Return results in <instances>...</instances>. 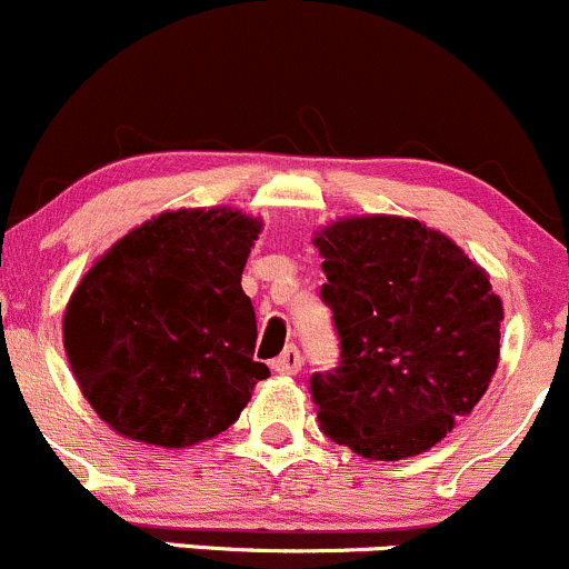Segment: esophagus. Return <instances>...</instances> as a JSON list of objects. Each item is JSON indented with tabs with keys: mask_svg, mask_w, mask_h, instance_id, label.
I'll list each match as a JSON object with an SVG mask.
<instances>
[{
	"mask_svg": "<svg viewBox=\"0 0 569 569\" xmlns=\"http://www.w3.org/2000/svg\"><path fill=\"white\" fill-rule=\"evenodd\" d=\"M301 365H303V359H301V353H298L296 346H287L284 351L273 359V370L282 376L298 373V370H301Z\"/></svg>",
	"mask_w": 569,
	"mask_h": 569,
	"instance_id": "34e87169",
	"label": "esophagus"
}]
</instances>
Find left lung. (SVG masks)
<instances>
[{"instance_id": "obj_1", "label": "left lung", "mask_w": 569, "mask_h": 569, "mask_svg": "<svg viewBox=\"0 0 569 569\" xmlns=\"http://www.w3.org/2000/svg\"><path fill=\"white\" fill-rule=\"evenodd\" d=\"M312 243L340 335V365L309 381L320 429L379 462L429 451L498 368L503 303L489 273L415 218H340Z\"/></svg>"}]
</instances>
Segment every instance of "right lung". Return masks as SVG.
Here are the masks:
<instances>
[{
	"mask_svg": "<svg viewBox=\"0 0 569 569\" xmlns=\"http://www.w3.org/2000/svg\"><path fill=\"white\" fill-rule=\"evenodd\" d=\"M260 218L166 210L110 246L71 292L63 346L82 396L116 435L190 448L227 431L257 381L246 260Z\"/></svg>",
	"mask_w": 569,
	"mask_h": 569,
	"instance_id": "add662e5",
	"label": "right lung"
}]
</instances>
